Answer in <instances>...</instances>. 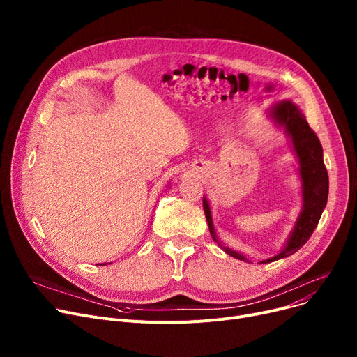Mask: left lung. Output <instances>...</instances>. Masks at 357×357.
<instances>
[{"label":"left lung","instance_id":"left-lung-1","mask_svg":"<svg viewBox=\"0 0 357 357\" xmlns=\"http://www.w3.org/2000/svg\"><path fill=\"white\" fill-rule=\"evenodd\" d=\"M273 117L278 120V123L287 128V133L291 136L295 153L298 156L299 166H301L299 167V174H301L303 179L304 207L301 215H299L296 221L294 233L289 237L287 248L279 255L261 261V264H269V261L291 256L292 253L301 249L314 233L328 198V174L323 160V147L315 135V131L307 123L305 116L298 109L295 104H292L291 101H285L275 107ZM202 205L205 217H207L208 221L210 233L213 238L218 241L213 227L211 211L207 199L202 201ZM224 250L238 260H246L245 256L238 255L234 250H230L227 248H224Z\"/></svg>","mask_w":357,"mask_h":357}]
</instances>
